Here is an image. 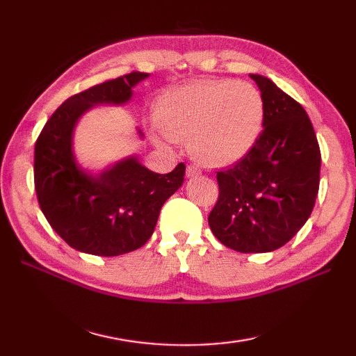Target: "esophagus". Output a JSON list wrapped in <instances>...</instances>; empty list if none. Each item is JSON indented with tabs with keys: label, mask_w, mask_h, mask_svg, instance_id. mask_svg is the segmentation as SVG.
Wrapping results in <instances>:
<instances>
[{
	"label": "esophagus",
	"mask_w": 356,
	"mask_h": 356,
	"mask_svg": "<svg viewBox=\"0 0 356 356\" xmlns=\"http://www.w3.org/2000/svg\"><path fill=\"white\" fill-rule=\"evenodd\" d=\"M199 174H200V168H197V166H194V165H188L186 166V176L188 177L199 176Z\"/></svg>",
	"instance_id": "1"
}]
</instances>
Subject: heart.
<instances>
[{
  "instance_id": "1",
  "label": "heart",
  "mask_w": 356,
  "mask_h": 356,
  "mask_svg": "<svg viewBox=\"0 0 356 356\" xmlns=\"http://www.w3.org/2000/svg\"><path fill=\"white\" fill-rule=\"evenodd\" d=\"M156 125L174 142H188L207 166H229L255 145L264 124L259 88L232 79H202L172 87L157 97Z\"/></svg>"
}]
</instances>
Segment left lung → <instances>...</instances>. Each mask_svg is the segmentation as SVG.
<instances>
[{
    "instance_id": "obj_1",
    "label": "left lung",
    "mask_w": 356,
    "mask_h": 356,
    "mask_svg": "<svg viewBox=\"0 0 356 356\" xmlns=\"http://www.w3.org/2000/svg\"><path fill=\"white\" fill-rule=\"evenodd\" d=\"M251 78L264 101V128L241 161L217 172L218 200L208 222L217 240L234 251L270 252L311 216L321 153L305 108L270 79Z\"/></svg>"
}]
</instances>
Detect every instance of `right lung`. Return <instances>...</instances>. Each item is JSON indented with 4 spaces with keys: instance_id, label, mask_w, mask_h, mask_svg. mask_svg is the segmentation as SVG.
<instances>
[{
    "instance_id": "obj_1",
    "label": "right lung",
    "mask_w": 356,
    "mask_h": 356,
    "mask_svg": "<svg viewBox=\"0 0 356 356\" xmlns=\"http://www.w3.org/2000/svg\"><path fill=\"white\" fill-rule=\"evenodd\" d=\"M148 73L131 72L69 97L35 143V190L42 214L76 251L115 257L136 251L153 234L166 199L184 184L185 163L157 174L127 157L93 176L74 161V125L93 105H122ZM139 136L142 133L139 131Z\"/></svg>"
}]
</instances>
